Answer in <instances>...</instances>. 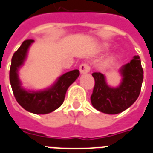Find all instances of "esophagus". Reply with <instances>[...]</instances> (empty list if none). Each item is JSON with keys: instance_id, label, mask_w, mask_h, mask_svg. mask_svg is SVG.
<instances>
[{"instance_id": "esophagus-1", "label": "esophagus", "mask_w": 153, "mask_h": 153, "mask_svg": "<svg viewBox=\"0 0 153 153\" xmlns=\"http://www.w3.org/2000/svg\"><path fill=\"white\" fill-rule=\"evenodd\" d=\"M79 71H80V73L82 74H84L88 73V72L90 71L89 65H88V64H85V63L80 65Z\"/></svg>"}]
</instances>
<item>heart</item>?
Instances as JSON below:
<instances>
[{"mask_svg":"<svg viewBox=\"0 0 153 153\" xmlns=\"http://www.w3.org/2000/svg\"><path fill=\"white\" fill-rule=\"evenodd\" d=\"M110 48L109 44H104L102 47V51H107Z\"/></svg>","mask_w":153,"mask_h":153,"instance_id":"obj_1","label":"heart"}]
</instances>
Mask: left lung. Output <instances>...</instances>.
I'll return each mask as SVG.
<instances>
[{"label":"left lung","instance_id":"8db88e82","mask_svg":"<svg viewBox=\"0 0 153 153\" xmlns=\"http://www.w3.org/2000/svg\"><path fill=\"white\" fill-rule=\"evenodd\" d=\"M119 72L122 79L117 87L110 86L103 74H92L95 85L91 102L101 112L110 115L122 112L131 106L139 96L143 79V70L139 56H134L128 63L122 65Z\"/></svg>","mask_w":153,"mask_h":153}]
</instances>
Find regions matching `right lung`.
<instances>
[{
  "instance_id": "right-lung-1",
  "label": "right lung",
  "mask_w": 153,
  "mask_h": 153,
  "mask_svg": "<svg viewBox=\"0 0 153 153\" xmlns=\"http://www.w3.org/2000/svg\"><path fill=\"white\" fill-rule=\"evenodd\" d=\"M33 40L25 41L13 55L10 70V82L17 102L33 114H48L59 108L64 102L69 87L79 76V70H73L60 75L49 88L42 90H28L22 86L19 71L28 56Z\"/></svg>"
}]
</instances>
